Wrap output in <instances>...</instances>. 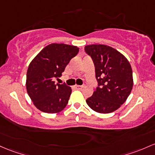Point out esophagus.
Listing matches in <instances>:
<instances>
[{
  "instance_id": "esophagus-1",
  "label": "esophagus",
  "mask_w": 155,
  "mask_h": 155,
  "mask_svg": "<svg viewBox=\"0 0 155 155\" xmlns=\"http://www.w3.org/2000/svg\"><path fill=\"white\" fill-rule=\"evenodd\" d=\"M75 87H76L77 90H81L83 87H84V86H82V85H75Z\"/></svg>"
}]
</instances>
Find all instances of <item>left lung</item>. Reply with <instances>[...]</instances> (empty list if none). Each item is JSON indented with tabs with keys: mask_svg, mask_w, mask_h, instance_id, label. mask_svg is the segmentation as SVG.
<instances>
[{
	"mask_svg": "<svg viewBox=\"0 0 155 155\" xmlns=\"http://www.w3.org/2000/svg\"><path fill=\"white\" fill-rule=\"evenodd\" d=\"M84 51L95 65L98 87L86 100L92 110L110 113L123 104L133 86L131 65L123 54L105 45H90Z\"/></svg>",
	"mask_w": 155,
	"mask_h": 155,
	"instance_id": "obj_1",
	"label": "left lung"
}]
</instances>
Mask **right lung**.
<instances>
[{"mask_svg": "<svg viewBox=\"0 0 155 155\" xmlns=\"http://www.w3.org/2000/svg\"><path fill=\"white\" fill-rule=\"evenodd\" d=\"M79 48L63 43L47 45L31 62L26 75V90L35 107L46 113H57L67 105L71 94L65 83L55 84Z\"/></svg>", "mask_w": 155, "mask_h": 155, "instance_id": "right-lung-1", "label": "right lung"}]
</instances>
